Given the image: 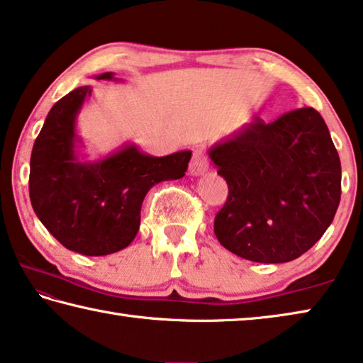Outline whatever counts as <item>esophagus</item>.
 Wrapping results in <instances>:
<instances>
[{"label": "esophagus", "mask_w": 363, "mask_h": 363, "mask_svg": "<svg viewBox=\"0 0 363 363\" xmlns=\"http://www.w3.org/2000/svg\"><path fill=\"white\" fill-rule=\"evenodd\" d=\"M210 168V162L203 149H195L192 153V160L189 164V173L192 176H201Z\"/></svg>", "instance_id": "obj_1"}]
</instances>
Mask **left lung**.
<instances>
[{
	"mask_svg": "<svg viewBox=\"0 0 363 363\" xmlns=\"http://www.w3.org/2000/svg\"><path fill=\"white\" fill-rule=\"evenodd\" d=\"M229 195L216 218L219 243L243 259L279 264L314 247L341 200V162L322 115L303 107L259 116L208 150Z\"/></svg>",
	"mask_w": 363,
	"mask_h": 363,
	"instance_id": "left-lung-1",
	"label": "left lung"
}]
</instances>
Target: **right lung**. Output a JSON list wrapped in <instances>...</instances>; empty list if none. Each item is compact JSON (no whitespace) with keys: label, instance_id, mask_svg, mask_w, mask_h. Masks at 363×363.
<instances>
[{"label":"right lung","instance_id":"right-lung-1","mask_svg":"<svg viewBox=\"0 0 363 363\" xmlns=\"http://www.w3.org/2000/svg\"><path fill=\"white\" fill-rule=\"evenodd\" d=\"M96 79H113L112 72ZM91 86L54 104L30 158V201L43 225L67 250L106 256L130 245L139 230L140 206L150 187L186 174L192 152L152 157L134 144L106 158L79 160L77 116Z\"/></svg>","mask_w":363,"mask_h":363}]
</instances>
